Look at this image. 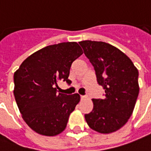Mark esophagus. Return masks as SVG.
Returning a JSON list of instances; mask_svg holds the SVG:
<instances>
[{"label": "esophagus", "instance_id": "34e87169", "mask_svg": "<svg viewBox=\"0 0 151 151\" xmlns=\"http://www.w3.org/2000/svg\"><path fill=\"white\" fill-rule=\"evenodd\" d=\"M87 98L86 95H81V99H85Z\"/></svg>", "mask_w": 151, "mask_h": 151}]
</instances>
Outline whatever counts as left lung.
<instances>
[{
    "label": "left lung",
    "mask_w": 151,
    "mask_h": 151,
    "mask_svg": "<svg viewBox=\"0 0 151 151\" xmlns=\"http://www.w3.org/2000/svg\"><path fill=\"white\" fill-rule=\"evenodd\" d=\"M91 63L104 98L93 99L94 108L85 119L91 129L110 133L124 126L133 113L139 93L138 71L120 50L101 41L79 42Z\"/></svg>",
    "instance_id": "left-lung-1"
}]
</instances>
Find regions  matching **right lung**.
<instances>
[{"label": "right lung", "instance_id": "1", "mask_svg": "<svg viewBox=\"0 0 151 151\" xmlns=\"http://www.w3.org/2000/svg\"><path fill=\"white\" fill-rule=\"evenodd\" d=\"M82 53L76 42L49 45L27 57L14 73L15 100L23 120L35 132L56 136L66 128L80 95L57 93V82L71 84L70 67Z\"/></svg>", "mask_w": 151, "mask_h": 151}]
</instances>
